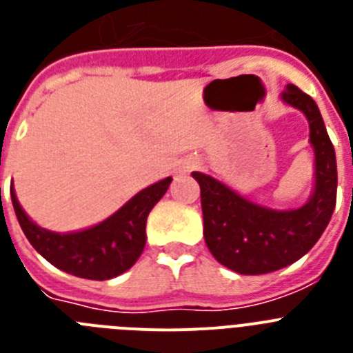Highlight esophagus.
<instances>
[{"mask_svg": "<svg viewBox=\"0 0 353 353\" xmlns=\"http://www.w3.org/2000/svg\"><path fill=\"white\" fill-rule=\"evenodd\" d=\"M194 168H196V164H194V162H187L185 166H183V171H185V173H187V171L194 170Z\"/></svg>", "mask_w": 353, "mask_h": 353, "instance_id": "obj_1", "label": "esophagus"}]
</instances>
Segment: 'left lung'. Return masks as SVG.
Instances as JSON below:
<instances>
[{
  "mask_svg": "<svg viewBox=\"0 0 353 353\" xmlns=\"http://www.w3.org/2000/svg\"><path fill=\"white\" fill-rule=\"evenodd\" d=\"M281 99L310 121L314 191L307 203L293 210H274L240 196L210 174L192 173L201 189L207 248L221 265L245 276L274 272L301 260L322 236L336 207L334 146L316 102L293 84L286 86Z\"/></svg>",
  "mask_w": 353,
  "mask_h": 353,
  "instance_id": "obj_1",
  "label": "left lung"
}]
</instances>
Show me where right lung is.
I'll use <instances>...</instances> for the list:
<instances>
[{"mask_svg": "<svg viewBox=\"0 0 353 353\" xmlns=\"http://www.w3.org/2000/svg\"><path fill=\"white\" fill-rule=\"evenodd\" d=\"M171 176L146 187L120 210L83 232L56 233L39 226L19 205L10 187L12 205L30 244L56 269L72 276L105 281L129 270L141 256L146 242V217L166 194Z\"/></svg>", "mask_w": 353, "mask_h": 353, "instance_id": "add662e5", "label": "right lung"}]
</instances>
